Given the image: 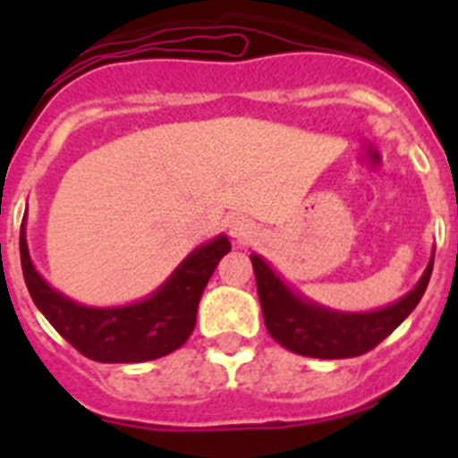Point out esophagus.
<instances>
[{"mask_svg": "<svg viewBox=\"0 0 458 458\" xmlns=\"http://www.w3.org/2000/svg\"><path fill=\"white\" fill-rule=\"evenodd\" d=\"M229 233H232L236 241L245 242L250 241V238L257 236V226H254L248 217H232V222H229Z\"/></svg>", "mask_w": 458, "mask_h": 458, "instance_id": "1", "label": "esophagus"}]
</instances>
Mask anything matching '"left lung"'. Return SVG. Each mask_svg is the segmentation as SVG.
<instances>
[{
	"label": "left lung",
	"mask_w": 458,
	"mask_h": 458,
	"mask_svg": "<svg viewBox=\"0 0 458 458\" xmlns=\"http://www.w3.org/2000/svg\"><path fill=\"white\" fill-rule=\"evenodd\" d=\"M250 259L270 337L293 353L321 360L355 358L378 346L418 307L434 270L431 254L415 289L396 302L371 311H337L291 289L264 257L250 254Z\"/></svg>",
	"instance_id": "8db88e82"
}]
</instances>
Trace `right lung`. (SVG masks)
Instances as JSON below:
<instances>
[{
    "mask_svg": "<svg viewBox=\"0 0 458 458\" xmlns=\"http://www.w3.org/2000/svg\"><path fill=\"white\" fill-rule=\"evenodd\" d=\"M232 250L225 233L204 242L176 266L144 301L119 307H89L71 301L40 277L20 226L24 284L40 314L71 346L96 362H147L181 349L197 323V307L210 275Z\"/></svg>",
    "mask_w": 458,
    "mask_h": 458,
    "instance_id": "right-lung-1",
    "label": "right lung"
}]
</instances>
